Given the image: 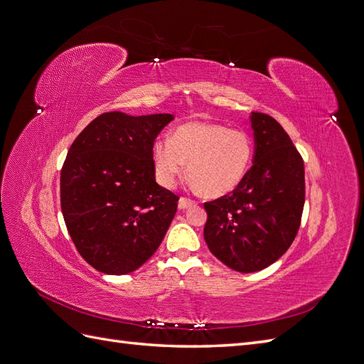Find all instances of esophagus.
Listing matches in <instances>:
<instances>
[{
	"label": "esophagus",
	"instance_id": "34e87169",
	"mask_svg": "<svg viewBox=\"0 0 364 364\" xmlns=\"http://www.w3.org/2000/svg\"><path fill=\"white\" fill-rule=\"evenodd\" d=\"M193 205H196V201L188 198V197H181V198L178 200V208H180V209H186V208L193 206Z\"/></svg>",
	"mask_w": 364,
	"mask_h": 364
}]
</instances>
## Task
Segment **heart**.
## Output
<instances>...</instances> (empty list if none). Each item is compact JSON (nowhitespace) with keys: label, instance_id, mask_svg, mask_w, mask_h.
I'll return each mask as SVG.
<instances>
[{"label":"heart","instance_id":"1","mask_svg":"<svg viewBox=\"0 0 364 364\" xmlns=\"http://www.w3.org/2000/svg\"><path fill=\"white\" fill-rule=\"evenodd\" d=\"M252 139L245 130L225 124L191 121L172 130L168 139H158L151 149L155 175L164 188H173L186 172L206 197L232 192L252 161Z\"/></svg>","mask_w":364,"mask_h":364}]
</instances>
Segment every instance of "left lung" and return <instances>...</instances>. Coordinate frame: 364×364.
Returning <instances> with one entry per match:
<instances>
[{
  "label": "left lung",
  "mask_w": 364,
  "mask_h": 364,
  "mask_svg": "<svg viewBox=\"0 0 364 364\" xmlns=\"http://www.w3.org/2000/svg\"><path fill=\"white\" fill-rule=\"evenodd\" d=\"M255 161L232 192L205 203V240L210 252L240 273L260 272L296 237L306 180L304 161L272 116L251 113Z\"/></svg>",
  "instance_id": "1"
}]
</instances>
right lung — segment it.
<instances>
[{
	"instance_id": "1",
	"label": "right lung",
	"mask_w": 364,
	"mask_h": 364,
	"mask_svg": "<svg viewBox=\"0 0 364 364\" xmlns=\"http://www.w3.org/2000/svg\"><path fill=\"white\" fill-rule=\"evenodd\" d=\"M172 114L109 112L82 130L60 172V206L79 255L97 272L127 274L154 256L176 213L155 181L154 142Z\"/></svg>"
}]
</instances>
